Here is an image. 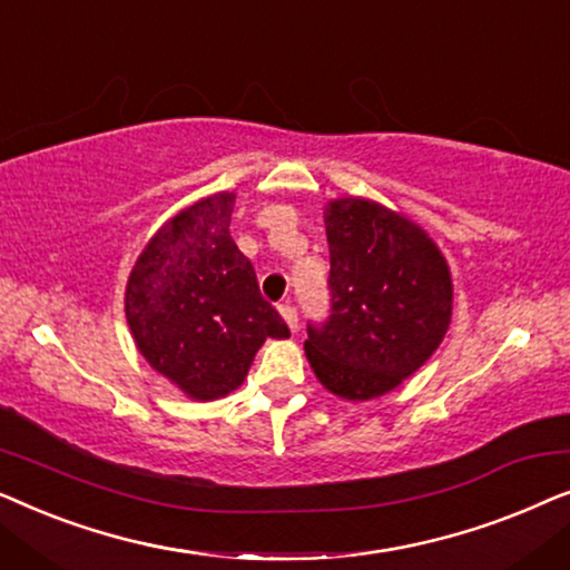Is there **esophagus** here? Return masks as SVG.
Listing matches in <instances>:
<instances>
[{
    "label": "esophagus",
    "mask_w": 570,
    "mask_h": 570,
    "mask_svg": "<svg viewBox=\"0 0 570 570\" xmlns=\"http://www.w3.org/2000/svg\"><path fill=\"white\" fill-rule=\"evenodd\" d=\"M279 314H283L285 324L291 326L293 332L298 330V311H295V306H291V303H279Z\"/></svg>",
    "instance_id": "esophagus-1"
}]
</instances>
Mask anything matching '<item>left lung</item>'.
Listing matches in <instances>:
<instances>
[{"mask_svg": "<svg viewBox=\"0 0 570 570\" xmlns=\"http://www.w3.org/2000/svg\"><path fill=\"white\" fill-rule=\"evenodd\" d=\"M330 316L308 324L316 379L342 400L392 392L451 322L446 259L415 223L368 199L330 202Z\"/></svg>", "mask_w": 570, "mask_h": 570, "instance_id": "1", "label": "left lung"}]
</instances>
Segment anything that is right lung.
Instances as JSON below:
<instances>
[{
  "mask_svg": "<svg viewBox=\"0 0 570 570\" xmlns=\"http://www.w3.org/2000/svg\"><path fill=\"white\" fill-rule=\"evenodd\" d=\"M236 194L197 202L155 233L127 285L139 353L194 400L230 394L267 337H291L230 238Z\"/></svg>",
  "mask_w": 570,
  "mask_h": 570,
  "instance_id": "right-lung-1",
  "label": "right lung"
}]
</instances>
